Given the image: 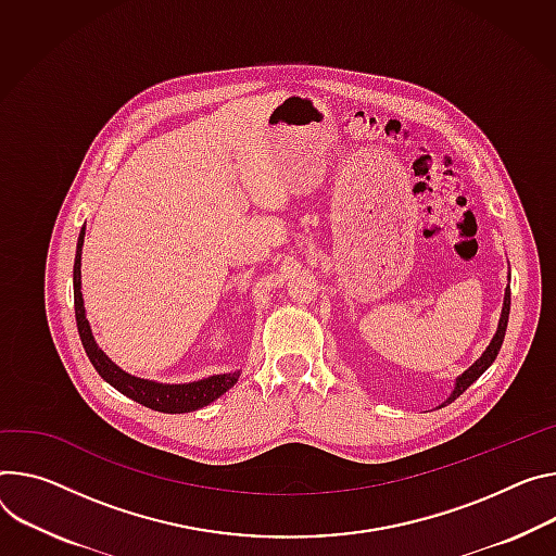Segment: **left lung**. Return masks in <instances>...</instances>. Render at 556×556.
<instances>
[{
    "mask_svg": "<svg viewBox=\"0 0 556 556\" xmlns=\"http://www.w3.org/2000/svg\"><path fill=\"white\" fill-rule=\"evenodd\" d=\"M508 317H510V286L506 288V294H503V308H501V317H498V326H496V332L492 337V341L488 343V348L483 350V355L464 372L457 377V381H454V388H452V394L441 403L439 408H443L445 403H452L454 399H457L459 394H464L490 366L492 362L496 359L498 350H501V343H503V337H506V328H508Z\"/></svg>",
    "mask_w": 556,
    "mask_h": 556,
    "instance_id": "obj_1",
    "label": "left lung"
}]
</instances>
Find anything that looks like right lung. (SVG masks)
Instances as JSON below:
<instances>
[{"label": "right lung", "mask_w": 556, "mask_h": 556, "mask_svg": "<svg viewBox=\"0 0 556 556\" xmlns=\"http://www.w3.org/2000/svg\"><path fill=\"white\" fill-rule=\"evenodd\" d=\"M84 235L86 226L79 232L77 239V252H75V266H73V292H75V319H77V330L84 343L86 355L94 370L99 372L106 383H111L115 390L126 394L128 399L141 403V406L166 413V415H181V413H192L199 408H206L208 403L219 399L224 392H228L237 381L241 370L235 372H224V375H213L199 381H188V383H160L153 379H141L135 377L126 370H122L106 352L97 345L90 324L86 319V308H84V296H81V248H84Z\"/></svg>", "instance_id": "add662e5"}]
</instances>
